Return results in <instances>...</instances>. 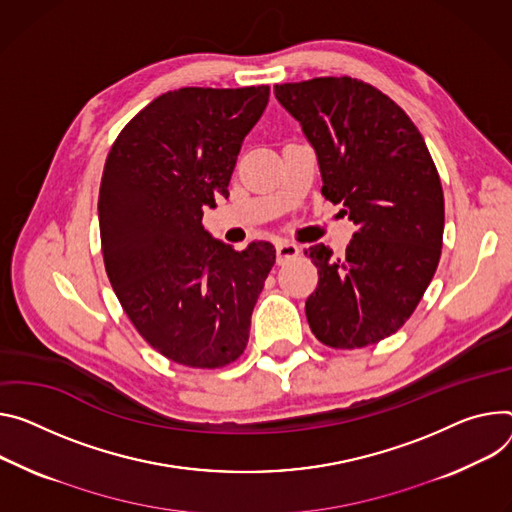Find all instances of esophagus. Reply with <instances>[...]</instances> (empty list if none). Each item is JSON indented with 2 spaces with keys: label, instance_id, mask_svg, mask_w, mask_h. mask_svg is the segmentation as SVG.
Segmentation results:
<instances>
[{
  "label": "esophagus",
  "instance_id": "obj_1",
  "mask_svg": "<svg viewBox=\"0 0 512 512\" xmlns=\"http://www.w3.org/2000/svg\"><path fill=\"white\" fill-rule=\"evenodd\" d=\"M275 253H277V261L280 263H288L292 259H296L300 255V249L296 243L290 241H277L275 243Z\"/></svg>",
  "mask_w": 512,
  "mask_h": 512
}]
</instances>
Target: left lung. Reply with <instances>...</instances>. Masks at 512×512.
I'll return each instance as SVG.
<instances>
[{
  "mask_svg": "<svg viewBox=\"0 0 512 512\" xmlns=\"http://www.w3.org/2000/svg\"><path fill=\"white\" fill-rule=\"evenodd\" d=\"M273 91L316 151L322 196L357 224L343 257L324 245L304 251L318 267L310 331L333 349L376 345L410 318L439 265L445 200L433 157L406 112L361 79Z\"/></svg>",
  "mask_w": 512,
  "mask_h": 512,
  "instance_id": "left-lung-1",
  "label": "left lung"
}]
</instances>
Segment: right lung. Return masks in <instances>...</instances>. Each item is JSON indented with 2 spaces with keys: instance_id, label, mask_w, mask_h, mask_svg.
I'll return each mask as SVG.
<instances>
[{
  "instance_id": "obj_1",
  "label": "right lung",
  "mask_w": 512,
  "mask_h": 512,
  "mask_svg": "<svg viewBox=\"0 0 512 512\" xmlns=\"http://www.w3.org/2000/svg\"><path fill=\"white\" fill-rule=\"evenodd\" d=\"M269 85L181 87L138 112L114 141L98 214L108 280L134 329L163 357L196 369L237 361L275 263L255 241L237 251L202 226L228 196L243 138Z\"/></svg>"
}]
</instances>
